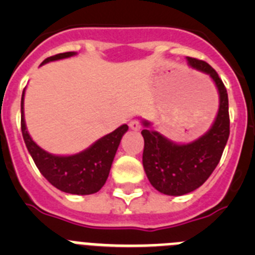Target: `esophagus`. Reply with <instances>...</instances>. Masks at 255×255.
Returning <instances> with one entry per match:
<instances>
[{"mask_svg":"<svg viewBox=\"0 0 255 255\" xmlns=\"http://www.w3.org/2000/svg\"><path fill=\"white\" fill-rule=\"evenodd\" d=\"M129 126H130V129H131V130H139L141 128V124H140V121L135 119V120L130 121Z\"/></svg>","mask_w":255,"mask_h":255,"instance_id":"1","label":"esophagus"}]
</instances>
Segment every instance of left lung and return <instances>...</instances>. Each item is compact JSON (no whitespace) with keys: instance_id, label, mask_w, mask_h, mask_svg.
<instances>
[{"instance_id":"1","label":"left lung","mask_w":255,"mask_h":255,"mask_svg":"<svg viewBox=\"0 0 255 255\" xmlns=\"http://www.w3.org/2000/svg\"><path fill=\"white\" fill-rule=\"evenodd\" d=\"M194 69L208 74L220 93V108L208 132L193 143L175 144L159 132L144 129L143 166L149 182L166 195L188 194L203 185L211 176L226 147L230 135L229 97L216 70L206 61L188 57ZM144 125L149 123L144 121Z\"/></svg>"}]
</instances>
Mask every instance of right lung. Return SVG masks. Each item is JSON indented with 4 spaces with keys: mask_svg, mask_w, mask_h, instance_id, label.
<instances>
[{
    "mask_svg": "<svg viewBox=\"0 0 255 255\" xmlns=\"http://www.w3.org/2000/svg\"><path fill=\"white\" fill-rule=\"evenodd\" d=\"M74 52H65L51 56L42 62L66 58L74 56ZM24 92L21 97V132L25 145L31 158L40 173L58 190L76 195L94 194L105 185L108 173L111 170L112 161L119 148L123 135L128 131L129 126L121 125L115 131L97 140L88 149L74 155H53L47 153L33 141L26 130L24 121Z\"/></svg>",
    "mask_w": 255,
    "mask_h": 255,
    "instance_id": "add662e5",
    "label": "right lung"
}]
</instances>
